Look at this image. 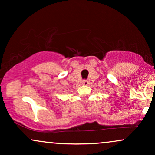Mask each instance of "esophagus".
Here are the masks:
<instances>
[{
  "label": "esophagus",
  "instance_id": "34e87169",
  "mask_svg": "<svg viewBox=\"0 0 155 155\" xmlns=\"http://www.w3.org/2000/svg\"><path fill=\"white\" fill-rule=\"evenodd\" d=\"M83 84L85 85V86H87V85L89 84V81H87V80H84V81H82Z\"/></svg>",
  "mask_w": 155,
  "mask_h": 155
}]
</instances>
